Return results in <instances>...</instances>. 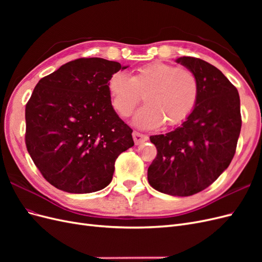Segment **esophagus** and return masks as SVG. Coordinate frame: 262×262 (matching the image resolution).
<instances>
[{
  "label": "esophagus",
  "instance_id": "1",
  "mask_svg": "<svg viewBox=\"0 0 262 262\" xmlns=\"http://www.w3.org/2000/svg\"><path fill=\"white\" fill-rule=\"evenodd\" d=\"M132 136H133L134 143H136L137 145H139V144H141V143H144V142L147 141V139H148L147 136H145V134L137 132V131H134V132L132 133Z\"/></svg>",
  "mask_w": 262,
  "mask_h": 262
}]
</instances>
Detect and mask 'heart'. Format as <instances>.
I'll list each match as a JSON object with an SVG mask.
<instances>
[{
    "label": "heart",
    "mask_w": 262,
    "mask_h": 262,
    "mask_svg": "<svg viewBox=\"0 0 262 262\" xmlns=\"http://www.w3.org/2000/svg\"><path fill=\"white\" fill-rule=\"evenodd\" d=\"M108 92L116 112L129 117L144 95L146 104L139 109L133 122L150 129L177 125L192 114L199 99V81L186 68L153 62L138 68L132 76L117 72L108 82Z\"/></svg>",
    "instance_id": "obj_1"
}]
</instances>
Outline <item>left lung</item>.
I'll return each mask as SVG.
<instances>
[{"label":"left lung","mask_w":262,"mask_h":262,"mask_svg":"<svg viewBox=\"0 0 262 262\" xmlns=\"http://www.w3.org/2000/svg\"><path fill=\"white\" fill-rule=\"evenodd\" d=\"M176 62L195 74L199 99L180 126L149 137L157 155L147 179L157 191L188 196L208 188L231 164L242 128L241 100L236 87L210 63L192 57Z\"/></svg>","instance_id":"1"}]
</instances>
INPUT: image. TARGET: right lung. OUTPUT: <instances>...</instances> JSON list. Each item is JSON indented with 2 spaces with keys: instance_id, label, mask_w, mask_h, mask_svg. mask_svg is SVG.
<instances>
[{
  "instance_id": "right-lung-1",
  "label": "right lung",
  "mask_w": 262,
  "mask_h": 262,
  "mask_svg": "<svg viewBox=\"0 0 262 262\" xmlns=\"http://www.w3.org/2000/svg\"><path fill=\"white\" fill-rule=\"evenodd\" d=\"M121 67L82 58L60 67L36 85L25 110L26 146L45 179L70 193L107 187L115 162L132 147V129L112 105L108 82Z\"/></svg>"
}]
</instances>
